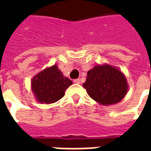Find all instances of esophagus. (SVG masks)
<instances>
[{"label":"esophagus","mask_w":151,"mask_h":151,"mask_svg":"<svg viewBox=\"0 0 151 151\" xmlns=\"http://www.w3.org/2000/svg\"><path fill=\"white\" fill-rule=\"evenodd\" d=\"M73 82L74 83H77V84H80V82H81V80L80 79H75L74 81H73Z\"/></svg>","instance_id":"obj_1"}]
</instances>
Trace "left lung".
Segmentation results:
<instances>
[{"label":"left lung","mask_w":151,"mask_h":151,"mask_svg":"<svg viewBox=\"0 0 151 151\" xmlns=\"http://www.w3.org/2000/svg\"><path fill=\"white\" fill-rule=\"evenodd\" d=\"M82 86L89 96L103 106L119 103L129 91V83L124 73L116 66L107 63L90 69Z\"/></svg>","instance_id":"1"}]
</instances>
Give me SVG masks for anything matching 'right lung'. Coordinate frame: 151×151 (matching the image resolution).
<instances>
[{
  "instance_id": "1",
  "label": "right lung",
  "mask_w": 151,
  "mask_h": 151,
  "mask_svg": "<svg viewBox=\"0 0 151 151\" xmlns=\"http://www.w3.org/2000/svg\"><path fill=\"white\" fill-rule=\"evenodd\" d=\"M73 82L63 75L57 65H53L41 70L32 78L31 91L35 99L40 104H54L65 95L66 89Z\"/></svg>"
}]
</instances>
